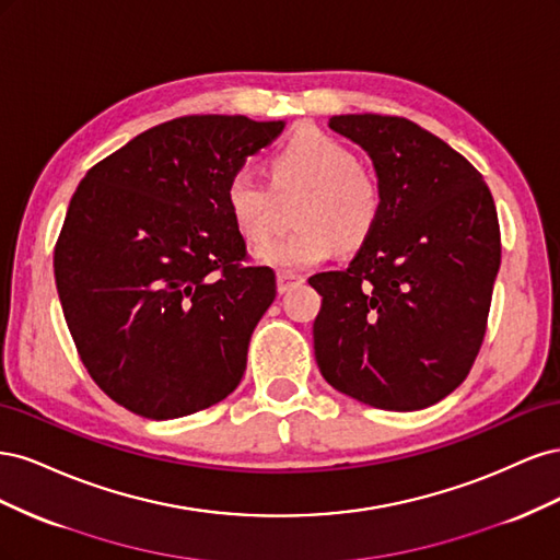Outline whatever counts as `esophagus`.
Segmentation results:
<instances>
[{
    "mask_svg": "<svg viewBox=\"0 0 560 560\" xmlns=\"http://www.w3.org/2000/svg\"><path fill=\"white\" fill-rule=\"evenodd\" d=\"M301 282H303V276L290 273V270H280V273H278V292L280 294L290 292V290H294V287H299Z\"/></svg>",
    "mask_w": 560,
    "mask_h": 560,
    "instance_id": "34e87169",
    "label": "esophagus"
}]
</instances>
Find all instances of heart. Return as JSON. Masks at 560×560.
<instances>
[{"label":"heart","instance_id":"1","mask_svg":"<svg viewBox=\"0 0 560 560\" xmlns=\"http://www.w3.org/2000/svg\"><path fill=\"white\" fill-rule=\"evenodd\" d=\"M273 177L282 191H303L294 210V233L257 252L259 261L280 270H303L336 252L360 247L381 217V189L358 156L329 135L301 130L273 156ZM226 208L249 243H264L276 231L273 194L249 171L226 184Z\"/></svg>","mask_w":560,"mask_h":560}]
</instances>
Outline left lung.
I'll use <instances>...</instances> for the list:
<instances>
[{
	"label": "left lung",
	"mask_w": 560,
	"mask_h": 560,
	"mask_svg": "<svg viewBox=\"0 0 560 560\" xmlns=\"http://www.w3.org/2000/svg\"><path fill=\"white\" fill-rule=\"evenodd\" d=\"M362 147L381 217L343 270L308 278L319 374L352 399L418 411L451 395L477 360L500 270L493 196L465 156L413 121L341 114Z\"/></svg>",
	"instance_id": "1"
}]
</instances>
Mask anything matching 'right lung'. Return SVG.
Returning a JSON list of instances; mask_svg holds the SVG:
<instances>
[{"label":"right lung","mask_w":560,"mask_h":560,"mask_svg":"<svg viewBox=\"0 0 560 560\" xmlns=\"http://www.w3.org/2000/svg\"><path fill=\"white\" fill-rule=\"evenodd\" d=\"M282 128L182 116L77 186L54 257L60 306L91 378L128 411L182 418L238 387L276 273L241 264L245 238L224 194Z\"/></svg>","instance_id":"right-lung-1"}]
</instances>
